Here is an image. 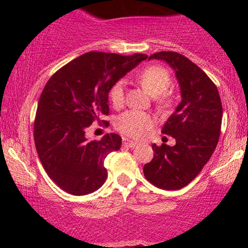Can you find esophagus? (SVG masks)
<instances>
[{
	"label": "esophagus",
	"instance_id": "obj_1",
	"mask_svg": "<svg viewBox=\"0 0 248 248\" xmlns=\"http://www.w3.org/2000/svg\"><path fill=\"white\" fill-rule=\"evenodd\" d=\"M122 144H124V147H128V148H135L136 146H138V143H136V142H134L132 140H128V139H124Z\"/></svg>",
	"mask_w": 248,
	"mask_h": 248
}]
</instances>
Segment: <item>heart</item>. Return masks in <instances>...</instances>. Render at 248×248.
Returning a JSON list of instances; mask_svg holds the SVG:
<instances>
[{
    "label": "heart",
    "mask_w": 248,
    "mask_h": 248,
    "mask_svg": "<svg viewBox=\"0 0 248 248\" xmlns=\"http://www.w3.org/2000/svg\"><path fill=\"white\" fill-rule=\"evenodd\" d=\"M139 81L150 95L157 96L158 105L166 107L170 104L168 93H164L171 85V76L166 67L152 65L143 69L138 76ZM109 100L115 108H120L124 102V81L118 80L109 90ZM154 126L153 116L140 110H127L118 116L115 127L119 132L130 138H142Z\"/></svg>",
    "instance_id": "b5f03b06"
}]
</instances>
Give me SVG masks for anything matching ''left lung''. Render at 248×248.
I'll return each instance as SVG.
<instances>
[{"instance_id": "obj_1", "label": "left lung", "mask_w": 248, "mask_h": 248, "mask_svg": "<svg viewBox=\"0 0 248 248\" xmlns=\"http://www.w3.org/2000/svg\"><path fill=\"white\" fill-rule=\"evenodd\" d=\"M149 59L164 61L172 67L182 101L162 128V133L175 138L176 144H153L154 158L143 167V173L160 189L178 190L202 171L215 152L220 135L223 107L217 86L186 57L161 51Z\"/></svg>"}]
</instances>
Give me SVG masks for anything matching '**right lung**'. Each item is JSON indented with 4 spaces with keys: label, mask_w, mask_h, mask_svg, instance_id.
<instances>
[{
    "label": "right lung",
    "mask_w": 248,
    "mask_h": 248,
    "mask_svg": "<svg viewBox=\"0 0 248 248\" xmlns=\"http://www.w3.org/2000/svg\"><path fill=\"white\" fill-rule=\"evenodd\" d=\"M147 57L91 51L67 62L46 82L37 106L33 139L43 168L64 191L87 195L105 183L104 161L120 149L121 138L110 133L99 141L88 140L87 128L109 113L113 85Z\"/></svg>",
    "instance_id": "right-lung-1"
}]
</instances>
